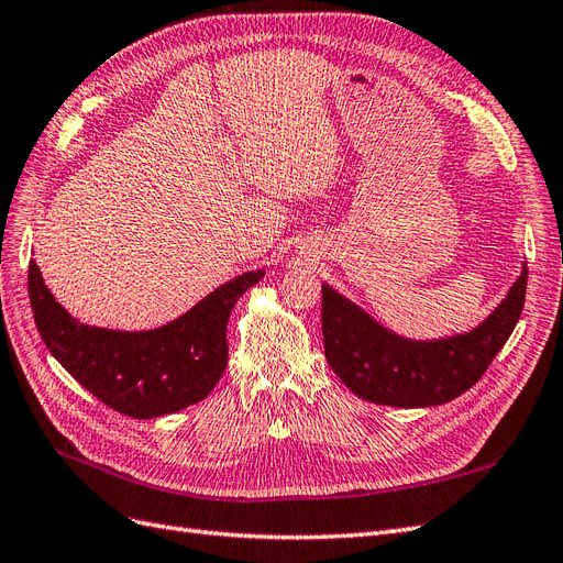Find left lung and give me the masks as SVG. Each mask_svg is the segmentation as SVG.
<instances>
[{
	"instance_id": "obj_1",
	"label": "left lung",
	"mask_w": 563,
	"mask_h": 563,
	"mask_svg": "<svg viewBox=\"0 0 563 563\" xmlns=\"http://www.w3.org/2000/svg\"><path fill=\"white\" fill-rule=\"evenodd\" d=\"M528 267L482 323L465 333L406 338L354 300L321 284L323 352L335 376L356 397L397 408L449 404L467 391L512 335L523 310Z\"/></svg>"
}]
</instances>
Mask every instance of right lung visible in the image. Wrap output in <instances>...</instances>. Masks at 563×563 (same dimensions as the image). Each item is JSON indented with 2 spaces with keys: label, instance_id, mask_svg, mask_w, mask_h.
Returning <instances> with one entry per match:
<instances>
[{
  "label": "right lung",
  "instance_id": "right-lung-1",
  "mask_svg": "<svg viewBox=\"0 0 563 563\" xmlns=\"http://www.w3.org/2000/svg\"><path fill=\"white\" fill-rule=\"evenodd\" d=\"M265 269L220 284L195 308L147 331L89 327L67 312L30 263L27 288L37 331L54 360L96 399L129 418L150 420L209 397L228 366V319Z\"/></svg>",
  "mask_w": 563,
  "mask_h": 563
}]
</instances>
